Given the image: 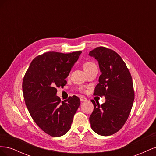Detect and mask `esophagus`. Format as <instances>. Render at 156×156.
Listing matches in <instances>:
<instances>
[{
  "label": "esophagus",
  "instance_id": "esophagus-1",
  "mask_svg": "<svg viewBox=\"0 0 156 156\" xmlns=\"http://www.w3.org/2000/svg\"><path fill=\"white\" fill-rule=\"evenodd\" d=\"M79 98H80V101H87V98L84 97V96H80Z\"/></svg>",
  "mask_w": 156,
  "mask_h": 156
}]
</instances>
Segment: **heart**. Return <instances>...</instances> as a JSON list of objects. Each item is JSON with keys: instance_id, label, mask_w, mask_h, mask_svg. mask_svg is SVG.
<instances>
[{"instance_id": "1", "label": "heart", "mask_w": 156, "mask_h": 156, "mask_svg": "<svg viewBox=\"0 0 156 156\" xmlns=\"http://www.w3.org/2000/svg\"><path fill=\"white\" fill-rule=\"evenodd\" d=\"M94 67H96V65L92 62H87L86 63H84V66H83L84 71L88 70V69H91L92 68H94Z\"/></svg>"}]
</instances>
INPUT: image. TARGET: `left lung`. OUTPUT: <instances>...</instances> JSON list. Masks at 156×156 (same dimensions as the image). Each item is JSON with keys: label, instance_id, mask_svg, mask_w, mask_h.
Here are the masks:
<instances>
[{"label": "left lung", "instance_id": "left-lung-1", "mask_svg": "<svg viewBox=\"0 0 156 156\" xmlns=\"http://www.w3.org/2000/svg\"><path fill=\"white\" fill-rule=\"evenodd\" d=\"M88 55L99 64L101 75L94 95L104 96L105 102L101 105L92 100L94 111L90 116L92 130L102 136L119 131L128 119L134 101L133 81L129 69L116 52L100 47Z\"/></svg>", "mask_w": 156, "mask_h": 156}]
</instances>
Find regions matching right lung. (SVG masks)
Here are the masks:
<instances>
[{"label": "right lung", "instance_id": "right-lung-1", "mask_svg": "<svg viewBox=\"0 0 156 156\" xmlns=\"http://www.w3.org/2000/svg\"><path fill=\"white\" fill-rule=\"evenodd\" d=\"M81 53L48 52L37 56L23 79V96L30 115L40 128L52 136H62L70 129L80 105L75 96L61 102L56 88L66 84V79Z\"/></svg>", "mask_w": 156, "mask_h": 156}]
</instances>
